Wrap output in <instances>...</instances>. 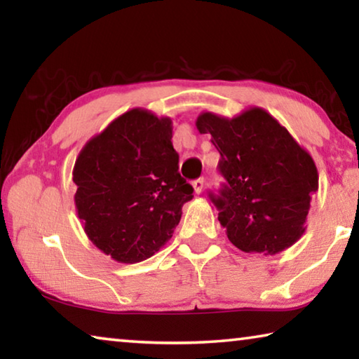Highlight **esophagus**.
<instances>
[{
    "instance_id": "1",
    "label": "esophagus",
    "mask_w": 359,
    "mask_h": 359,
    "mask_svg": "<svg viewBox=\"0 0 359 359\" xmlns=\"http://www.w3.org/2000/svg\"><path fill=\"white\" fill-rule=\"evenodd\" d=\"M193 188H194V193H196V194L201 193L203 188H204V179L194 180V182H193Z\"/></svg>"
}]
</instances>
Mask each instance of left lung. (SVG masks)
Returning <instances> with one entry per match:
<instances>
[{"label": "left lung", "mask_w": 359, "mask_h": 359, "mask_svg": "<svg viewBox=\"0 0 359 359\" xmlns=\"http://www.w3.org/2000/svg\"><path fill=\"white\" fill-rule=\"evenodd\" d=\"M201 135H210L228 185L212 201L231 244L245 253L277 255L306 233L318 171L309 151L261 107L233 118L201 112Z\"/></svg>", "instance_id": "1"}]
</instances>
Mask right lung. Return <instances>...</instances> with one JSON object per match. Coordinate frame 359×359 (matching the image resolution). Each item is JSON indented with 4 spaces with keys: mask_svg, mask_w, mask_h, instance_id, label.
Listing matches in <instances>:
<instances>
[{
    "mask_svg": "<svg viewBox=\"0 0 359 359\" xmlns=\"http://www.w3.org/2000/svg\"><path fill=\"white\" fill-rule=\"evenodd\" d=\"M172 120L135 107L95 135L76 158L74 204L87 238L135 264L172 238L193 187L180 177Z\"/></svg>",
    "mask_w": 359,
    "mask_h": 359,
    "instance_id": "add662e5",
    "label": "right lung"
}]
</instances>
